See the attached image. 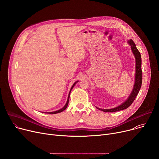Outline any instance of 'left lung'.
Here are the masks:
<instances>
[{
	"label": "left lung",
	"mask_w": 159,
	"mask_h": 159,
	"mask_svg": "<svg viewBox=\"0 0 159 159\" xmlns=\"http://www.w3.org/2000/svg\"><path fill=\"white\" fill-rule=\"evenodd\" d=\"M129 43L131 46V48L132 50L133 54L135 56V84H134V89L130 94V96L129 97L128 99L126 100L123 103H122L120 106L111 109H102L97 107L99 110H101L103 112H114L116 111H121L123 109H125L126 108H128L130 107L131 104L133 103L134 100L135 99L137 94L139 93V90L141 87V84H142V79H143V73H142V69H141V56L139 51L138 49L137 48L135 44L134 43V42L132 39L129 41Z\"/></svg>",
	"instance_id": "obj_1"
}]
</instances>
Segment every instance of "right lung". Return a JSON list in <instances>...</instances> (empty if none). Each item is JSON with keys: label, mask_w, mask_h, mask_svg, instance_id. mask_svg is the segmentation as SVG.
Masks as SVG:
<instances>
[{"label": "right lung", "mask_w": 159, "mask_h": 159, "mask_svg": "<svg viewBox=\"0 0 159 159\" xmlns=\"http://www.w3.org/2000/svg\"><path fill=\"white\" fill-rule=\"evenodd\" d=\"M77 82V81L76 82H75L73 84V85L72 86V87H71V89H70V93H69V96H68V100H67V102H66V105H65L64 107H63L61 109H60V110H59V111H54V112H45V113H48V114H57V113H59V112H62V111H63L64 110H65L66 109V107H67V106H68V102H69V98H70V92H71V89H73V86H75V84H76Z\"/></svg>", "instance_id": "1"}]
</instances>
